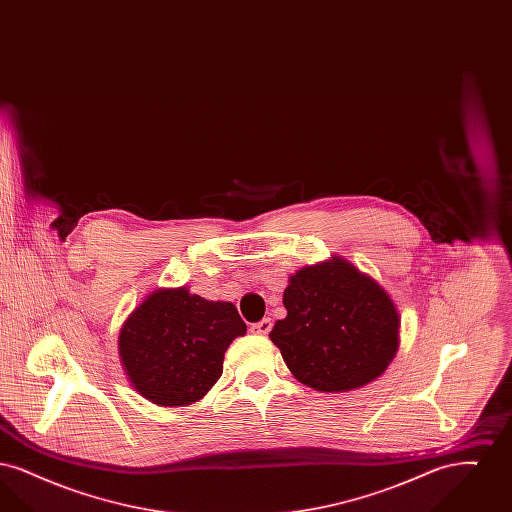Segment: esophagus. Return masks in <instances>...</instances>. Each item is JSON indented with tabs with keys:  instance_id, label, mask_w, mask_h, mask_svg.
<instances>
[{
	"instance_id": "1",
	"label": "esophagus",
	"mask_w": 512,
	"mask_h": 512,
	"mask_svg": "<svg viewBox=\"0 0 512 512\" xmlns=\"http://www.w3.org/2000/svg\"><path fill=\"white\" fill-rule=\"evenodd\" d=\"M270 328H272L270 318H263V320L251 324V332H253V334H261V336H267L268 332H270Z\"/></svg>"
}]
</instances>
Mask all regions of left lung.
Segmentation results:
<instances>
[{
  "instance_id": "1",
  "label": "left lung",
  "mask_w": 512,
  "mask_h": 512,
  "mask_svg": "<svg viewBox=\"0 0 512 512\" xmlns=\"http://www.w3.org/2000/svg\"><path fill=\"white\" fill-rule=\"evenodd\" d=\"M284 307L288 317L274 324L270 340L309 388H361L397 351L399 317L390 295L340 257L295 272Z\"/></svg>"
}]
</instances>
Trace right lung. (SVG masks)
I'll return each instance as SVG.
<instances>
[{
	"instance_id": "obj_1",
	"label": "right lung",
	"mask_w": 512,
	"mask_h": 512,
	"mask_svg": "<svg viewBox=\"0 0 512 512\" xmlns=\"http://www.w3.org/2000/svg\"><path fill=\"white\" fill-rule=\"evenodd\" d=\"M245 332L228 301H207L186 288L157 290L124 322L119 353L140 395L163 407H184L215 386L228 345Z\"/></svg>"
}]
</instances>
